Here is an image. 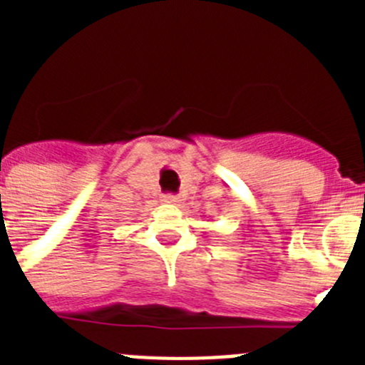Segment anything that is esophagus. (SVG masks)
Listing matches in <instances>:
<instances>
[{
  "label": "esophagus",
  "mask_w": 365,
  "mask_h": 365,
  "mask_svg": "<svg viewBox=\"0 0 365 365\" xmlns=\"http://www.w3.org/2000/svg\"><path fill=\"white\" fill-rule=\"evenodd\" d=\"M163 202H166V205H177L179 197L177 195H163Z\"/></svg>",
  "instance_id": "obj_1"
}]
</instances>
